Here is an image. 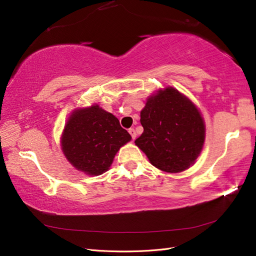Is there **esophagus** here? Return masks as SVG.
I'll return each instance as SVG.
<instances>
[{
	"instance_id": "1",
	"label": "esophagus",
	"mask_w": 256,
	"mask_h": 256,
	"mask_svg": "<svg viewBox=\"0 0 256 256\" xmlns=\"http://www.w3.org/2000/svg\"><path fill=\"white\" fill-rule=\"evenodd\" d=\"M128 131H129V134H130L131 138H132V140H136V130H134V128H130Z\"/></svg>"
}]
</instances>
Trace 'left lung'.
I'll return each mask as SVG.
<instances>
[{
  "instance_id": "obj_1",
  "label": "left lung",
  "mask_w": 256,
  "mask_h": 256,
  "mask_svg": "<svg viewBox=\"0 0 256 256\" xmlns=\"http://www.w3.org/2000/svg\"><path fill=\"white\" fill-rule=\"evenodd\" d=\"M143 134L134 141L162 172L180 173L196 164L205 142V122L198 108L172 86L159 88L141 111Z\"/></svg>"
}]
</instances>
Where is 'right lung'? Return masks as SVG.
Listing matches in <instances>:
<instances>
[{"mask_svg": "<svg viewBox=\"0 0 256 256\" xmlns=\"http://www.w3.org/2000/svg\"><path fill=\"white\" fill-rule=\"evenodd\" d=\"M130 141L118 118L94 104L72 112L60 136V148L76 170L98 176L110 168L115 154Z\"/></svg>", "mask_w": 256, "mask_h": 256, "instance_id": "add662e5", "label": "right lung"}]
</instances>
